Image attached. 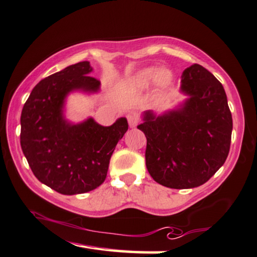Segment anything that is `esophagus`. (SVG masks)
I'll return each instance as SVG.
<instances>
[{
    "mask_svg": "<svg viewBox=\"0 0 257 257\" xmlns=\"http://www.w3.org/2000/svg\"><path fill=\"white\" fill-rule=\"evenodd\" d=\"M127 120H128V123H129L130 127H136L138 121H139V118L135 112H130V113L127 114Z\"/></svg>",
    "mask_w": 257,
    "mask_h": 257,
    "instance_id": "esophagus-1",
    "label": "esophagus"
}]
</instances>
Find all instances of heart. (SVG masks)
<instances>
[{
    "mask_svg": "<svg viewBox=\"0 0 257 257\" xmlns=\"http://www.w3.org/2000/svg\"><path fill=\"white\" fill-rule=\"evenodd\" d=\"M153 76V69L147 68L144 69L141 73H138L136 76H134L130 81V85L134 88H143L147 85ZM172 81V73L170 69L161 68L155 74V82L158 86L169 85Z\"/></svg>",
    "mask_w": 257,
    "mask_h": 257,
    "instance_id": "b5f03b06",
    "label": "heart"
}]
</instances>
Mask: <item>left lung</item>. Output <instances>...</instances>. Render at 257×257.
Segmentation results:
<instances>
[{
    "mask_svg": "<svg viewBox=\"0 0 257 257\" xmlns=\"http://www.w3.org/2000/svg\"><path fill=\"white\" fill-rule=\"evenodd\" d=\"M182 108L155 116L145 113L138 125L147 139L149 174L171 189L197 188L223 165L231 142L232 118L222 84L194 64L183 72Z\"/></svg>",
    "mask_w": 257,
    "mask_h": 257,
    "instance_id": "8db88e82",
    "label": "left lung"
}]
</instances>
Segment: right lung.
<instances>
[{
    "label": "right lung",
    "mask_w": 257,
    "mask_h": 257,
    "mask_svg": "<svg viewBox=\"0 0 257 257\" xmlns=\"http://www.w3.org/2000/svg\"><path fill=\"white\" fill-rule=\"evenodd\" d=\"M88 62L71 65L41 80L21 113L20 144L32 173L56 192L86 193L103 183L116 144L128 130L125 118L110 127L92 118L71 124L64 119V100L73 90L96 92Z\"/></svg>",
    "instance_id": "1"
}]
</instances>
